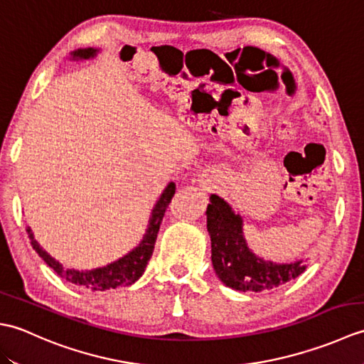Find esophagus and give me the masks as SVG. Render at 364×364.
Returning a JSON list of instances; mask_svg holds the SVG:
<instances>
[{
	"label": "esophagus",
	"mask_w": 364,
	"mask_h": 364,
	"mask_svg": "<svg viewBox=\"0 0 364 364\" xmlns=\"http://www.w3.org/2000/svg\"><path fill=\"white\" fill-rule=\"evenodd\" d=\"M222 181V175L220 172H218V170H210V172L203 175V186L211 189V188H215V184H219Z\"/></svg>",
	"instance_id": "obj_1"
}]
</instances>
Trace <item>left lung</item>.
I'll use <instances>...</instances> for the list:
<instances>
[{
  "label": "left lung",
  "instance_id": "obj_1",
  "mask_svg": "<svg viewBox=\"0 0 364 364\" xmlns=\"http://www.w3.org/2000/svg\"><path fill=\"white\" fill-rule=\"evenodd\" d=\"M206 227L211 236V259L220 282L236 291L261 292L288 283L306 269L305 261L277 264L252 253L242 236V219L219 196L211 194Z\"/></svg>",
  "mask_w": 364,
  "mask_h": 364
}]
</instances>
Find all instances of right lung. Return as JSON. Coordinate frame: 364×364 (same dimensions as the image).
I'll return each instance as SVG.
<instances>
[{"label":"right lung","instance_id":"1","mask_svg":"<svg viewBox=\"0 0 364 364\" xmlns=\"http://www.w3.org/2000/svg\"><path fill=\"white\" fill-rule=\"evenodd\" d=\"M95 53L97 50L94 48L78 50L73 53V56L87 59V58L95 56ZM173 194H175V183H168V186L166 188L164 192H162L158 203L153 208L149 228H146V233L142 239V242L139 244L133 252H129L119 261L111 262V264L106 267L89 270V272H80V270L63 267V264H60L59 261L51 258L50 255L46 253L41 245H38V242L34 239L33 231H31L29 227H26L28 236L31 239V245H33V249L38 253V257H41L59 277L65 278L67 282H70L73 284L81 286L84 289L105 291V289H115L119 288V286H129L142 277L146 264H149L154 250V242H156V237H158L159 225Z\"/></svg>","mask_w":364,"mask_h":364}]
</instances>
